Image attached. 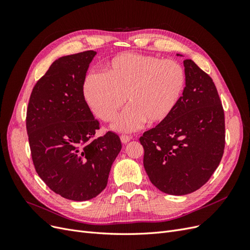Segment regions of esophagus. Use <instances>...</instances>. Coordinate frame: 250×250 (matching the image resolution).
I'll use <instances>...</instances> for the list:
<instances>
[{
  "label": "esophagus",
  "mask_w": 250,
  "mask_h": 250,
  "mask_svg": "<svg viewBox=\"0 0 250 250\" xmlns=\"http://www.w3.org/2000/svg\"><path fill=\"white\" fill-rule=\"evenodd\" d=\"M131 140V137H129V135H121V142H122L123 144H126Z\"/></svg>",
  "instance_id": "1"
}]
</instances>
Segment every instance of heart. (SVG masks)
Masks as SVG:
<instances>
[{"instance_id": "obj_1", "label": "heart", "mask_w": 250, "mask_h": 250, "mask_svg": "<svg viewBox=\"0 0 250 250\" xmlns=\"http://www.w3.org/2000/svg\"><path fill=\"white\" fill-rule=\"evenodd\" d=\"M186 85L184 67L175 60L138 53H123L105 64L102 74H89L83 83V97L94 115L115 121L117 131L131 132L144 122L158 124L173 112Z\"/></svg>"}]
</instances>
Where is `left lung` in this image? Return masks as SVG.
Listing matches in <instances>:
<instances>
[{
  "instance_id": "left-lung-1",
  "label": "left lung",
  "mask_w": 250,
  "mask_h": 250,
  "mask_svg": "<svg viewBox=\"0 0 250 250\" xmlns=\"http://www.w3.org/2000/svg\"><path fill=\"white\" fill-rule=\"evenodd\" d=\"M184 65L186 87L176 107L140 138L150 181L160 191L177 196L207 183L225 145L224 111L213 79L192 59L184 60Z\"/></svg>"
}]
</instances>
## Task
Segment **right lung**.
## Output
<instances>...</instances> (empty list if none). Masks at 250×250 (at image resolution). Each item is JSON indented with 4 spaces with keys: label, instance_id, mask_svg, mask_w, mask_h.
<instances>
[{
    "label": "right lung",
    "instance_id": "1",
    "mask_svg": "<svg viewBox=\"0 0 250 250\" xmlns=\"http://www.w3.org/2000/svg\"><path fill=\"white\" fill-rule=\"evenodd\" d=\"M96 54L85 51L56 59L36 82L27 109L37 174L53 192L74 201L95 198L106 188L122 149L111 131L94 139L100 125L83 97V83Z\"/></svg>",
    "mask_w": 250,
    "mask_h": 250
}]
</instances>
